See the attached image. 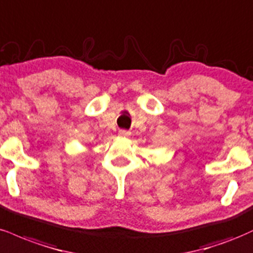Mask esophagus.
I'll return each mask as SVG.
<instances>
[{
	"label": "esophagus",
	"instance_id": "34e87169",
	"mask_svg": "<svg viewBox=\"0 0 253 253\" xmlns=\"http://www.w3.org/2000/svg\"><path fill=\"white\" fill-rule=\"evenodd\" d=\"M129 133H130V132L127 131V130H124V129H121L120 131H118V135H120V136H124V137L129 135Z\"/></svg>",
	"mask_w": 253,
	"mask_h": 253
}]
</instances>
